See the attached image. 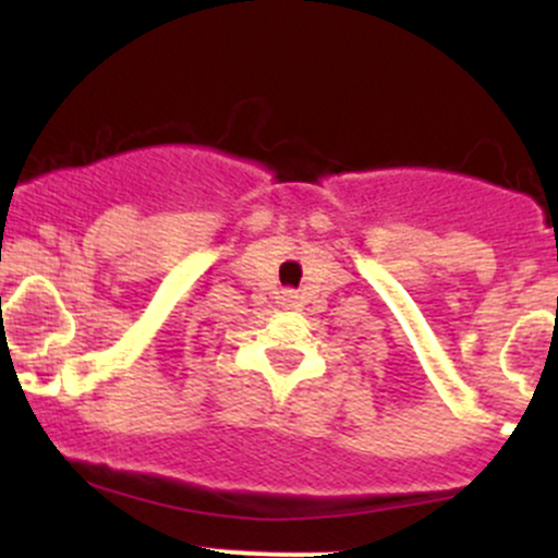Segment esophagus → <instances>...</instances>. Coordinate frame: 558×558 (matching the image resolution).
<instances>
[{
    "mask_svg": "<svg viewBox=\"0 0 558 558\" xmlns=\"http://www.w3.org/2000/svg\"><path fill=\"white\" fill-rule=\"evenodd\" d=\"M294 300H296V296H294V294H286V300H283V302H286V305H289V307H291V305H296V302H294Z\"/></svg>",
    "mask_w": 558,
    "mask_h": 558,
    "instance_id": "esophagus-1",
    "label": "esophagus"
}]
</instances>
